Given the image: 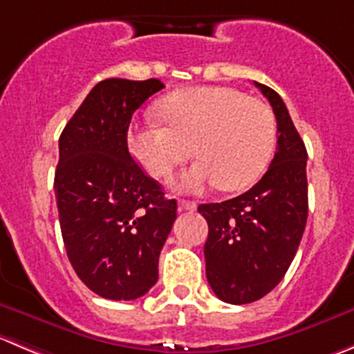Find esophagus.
Returning <instances> with one entry per match:
<instances>
[{
    "mask_svg": "<svg viewBox=\"0 0 354 354\" xmlns=\"http://www.w3.org/2000/svg\"><path fill=\"white\" fill-rule=\"evenodd\" d=\"M194 210H196V203H194V201H186V200L179 201V212H194Z\"/></svg>",
    "mask_w": 354,
    "mask_h": 354,
    "instance_id": "34e87169",
    "label": "esophagus"
}]
</instances>
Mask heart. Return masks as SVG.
<instances>
[{"mask_svg":"<svg viewBox=\"0 0 354 354\" xmlns=\"http://www.w3.org/2000/svg\"><path fill=\"white\" fill-rule=\"evenodd\" d=\"M158 114L165 125L147 120L132 127L130 149L154 177L170 174L193 149L198 160L170 180L183 193H201L212 184L222 191L250 186L274 151V113L238 88L177 90L161 99Z\"/></svg>","mask_w":354,"mask_h":354,"instance_id":"obj_1","label":"heart"}]
</instances>
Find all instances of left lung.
Segmentation results:
<instances>
[{"mask_svg":"<svg viewBox=\"0 0 354 354\" xmlns=\"http://www.w3.org/2000/svg\"><path fill=\"white\" fill-rule=\"evenodd\" d=\"M278 124V146L268 171L252 189L198 212L208 222L207 280L221 301L248 304L283 280L308 221L306 146L281 97L255 82Z\"/></svg>","mask_w":354,"mask_h":354,"instance_id":"8db88e82","label":"left lung"}]
</instances>
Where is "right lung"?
<instances>
[{"mask_svg": "<svg viewBox=\"0 0 354 354\" xmlns=\"http://www.w3.org/2000/svg\"><path fill=\"white\" fill-rule=\"evenodd\" d=\"M160 80L97 83L59 139L57 208L67 257L80 280L111 301L142 297L158 281V259L177 201L129 153L132 114L163 88Z\"/></svg>", "mask_w": 354, "mask_h": 354, "instance_id": "add662e5", "label": "right lung"}]
</instances>
